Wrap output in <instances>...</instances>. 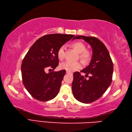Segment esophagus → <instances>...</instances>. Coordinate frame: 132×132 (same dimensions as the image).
Masks as SVG:
<instances>
[{"instance_id": "1", "label": "esophagus", "mask_w": 132, "mask_h": 132, "mask_svg": "<svg viewBox=\"0 0 132 132\" xmlns=\"http://www.w3.org/2000/svg\"><path fill=\"white\" fill-rule=\"evenodd\" d=\"M66 73L67 74H71V72L70 71H66Z\"/></svg>"}]
</instances>
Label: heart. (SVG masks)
Returning a JSON list of instances; mask_svg holds the SVG:
<instances>
[{
	"instance_id": "b5f03b06",
	"label": "heart",
	"mask_w": 132,
	"mask_h": 132,
	"mask_svg": "<svg viewBox=\"0 0 132 132\" xmlns=\"http://www.w3.org/2000/svg\"><path fill=\"white\" fill-rule=\"evenodd\" d=\"M74 49L79 53V58L85 62H88L91 58V53L88 50H86V47L85 44L81 41H75L71 44ZM64 46H62L59 48L57 52L58 57L60 60H63L64 57ZM60 68L61 69L66 70L69 71H74L79 70L82 67V63L80 61L72 62L67 61L60 64Z\"/></svg>"
}]
</instances>
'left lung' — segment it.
Masks as SVG:
<instances>
[{
    "instance_id": "8db88e82",
    "label": "left lung",
    "mask_w": 132,
    "mask_h": 132,
    "mask_svg": "<svg viewBox=\"0 0 132 132\" xmlns=\"http://www.w3.org/2000/svg\"><path fill=\"white\" fill-rule=\"evenodd\" d=\"M74 39H83L90 45L92 56L89 65L81 70L85 77L75 72L72 83L74 97L80 102L90 103L96 101L105 93L112 81L113 64L108 50L102 41L95 37L77 36Z\"/></svg>"
}]
</instances>
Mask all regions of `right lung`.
Masks as SVG:
<instances>
[{"instance_id": "1", "label": "right lung", "mask_w": 132, "mask_h": 132, "mask_svg": "<svg viewBox=\"0 0 132 132\" xmlns=\"http://www.w3.org/2000/svg\"><path fill=\"white\" fill-rule=\"evenodd\" d=\"M72 35L50 34L38 38L27 52L22 62L23 85L35 99L41 102L52 100L58 95L66 70L46 73L59 64L57 52L74 37Z\"/></svg>"}]
</instances>
